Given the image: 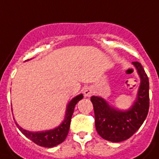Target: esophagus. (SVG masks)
<instances>
[{"label": "esophagus", "instance_id": "obj_1", "mask_svg": "<svg viewBox=\"0 0 159 159\" xmlns=\"http://www.w3.org/2000/svg\"><path fill=\"white\" fill-rule=\"evenodd\" d=\"M93 94V89L90 86H86L85 88H84V97H91V95Z\"/></svg>", "mask_w": 159, "mask_h": 159}]
</instances>
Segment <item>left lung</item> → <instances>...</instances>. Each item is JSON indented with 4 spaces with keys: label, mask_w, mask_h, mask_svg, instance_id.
Masks as SVG:
<instances>
[{
    "label": "left lung",
    "mask_w": 159,
    "mask_h": 159,
    "mask_svg": "<svg viewBox=\"0 0 159 159\" xmlns=\"http://www.w3.org/2000/svg\"><path fill=\"white\" fill-rule=\"evenodd\" d=\"M132 64L136 69L141 83L134 103L127 110L118 109L101 97H91L95 113L97 133L107 141H125L143 124L149 110V80L144 68L138 62Z\"/></svg>",
    "instance_id": "1"
}]
</instances>
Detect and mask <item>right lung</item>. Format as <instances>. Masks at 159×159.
<instances>
[{
    "label": "right lung",
    "mask_w": 159,
    "mask_h": 159,
    "mask_svg": "<svg viewBox=\"0 0 159 159\" xmlns=\"http://www.w3.org/2000/svg\"><path fill=\"white\" fill-rule=\"evenodd\" d=\"M83 98V94H80L78 96L74 97L67 105L66 107V113L64 119L57 127L49 129V130H43V131H29L26 129L20 127L18 123L15 122L18 128L19 129L23 134L27 138L34 142L35 144L39 145L40 147L44 148H53L55 146H57L60 143H62L68 135L70 123H71V118L73 113L75 111V105L78 103L79 101H80Z\"/></svg>",
    "instance_id": "right-lung-1"
}]
</instances>
